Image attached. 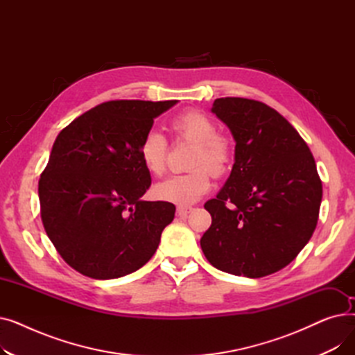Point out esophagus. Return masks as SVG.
I'll return each mask as SVG.
<instances>
[{"label":"esophagus","mask_w":355,"mask_h":355,"mask_svg":"<svg viewBox=\"0 0 355 355\" xmlns=\"http://www.w3.org/2000/svg\"><path fill=\"white\" fill-rule=\"evenodd\" d=\"M191 213V209L190 207H184V206H180V207H177V214L180 216V217H187L189 214Z\"/></svg>","instance_id":"esophagus-1"}]
</instances>
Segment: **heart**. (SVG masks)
Listing matches in <instances>:
<instances>
[{
    "mask_svg": "<svg viewBox=\"0 0 355 355\" xmlns=\"http://www.w3.org/2000/svg\"><path fill=\"white\" fill-rule=\"evenodd\" d=\"M171 128L178 138L196 142L189 166L191 171L168 177L155 184L153 196L161 201L190 206L198 201L210 189V174L221 175L230 165L232 151L226 138L217 135L214 122L201 112L189 110L171 121ZM139 157L145 170L153 175H161L165 170L166 141L155 130H149L139 145Z\"/></svg>",
    "mask_w": 355,
    "mask_h": 355,
    "instance_id": "1",
    "label": "heart"
}]
</instances>
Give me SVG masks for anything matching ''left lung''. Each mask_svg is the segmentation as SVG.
<instances>
[{
    "mask_svg": "<svg viewBox=\"0 0 355 355\" xmlns=\"http://www.w3.org/2000/svg\"><path fill=\"white\" fill-rule=\"evenodd\" d=\"M213 114L236 142L230 177L204 204L211 226L200 245L218 270L262 277L284 269L318 221L322 182L306 142L270 106L220 98Z\"/></svg>",
    "mask_w": 355,
    "mask_h": 355,
    "instance_id": "left-lung-1",
    "label": "left lung"
}]
</instances>
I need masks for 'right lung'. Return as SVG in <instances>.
I'll use <instances>...</instances> for the list:
<instances>
[{"label": "right lung", "mask_w": 355, "mask_h": 355, "mask_svg": "<svg viewBox=\"0 0 355 355\" xmlns=\"http://www.w3.org/2000/svg\"><path fill=\"white\" fill-rule=\"evenodd\" d=\"M178 101H110L55 138L39 181L44 230L64 262L85 276L116 279L158 249L175 206L141 197L151 185L139 145Z\"/></svg>", "instance_id": "add662e5"}]
</instances>
